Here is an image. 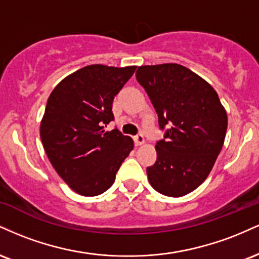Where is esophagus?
<instances>
[{"label":"esophagus","mask_w":259,"mask_h":259,"mask_svg":"<svg viewBox=\"0 0 259 259\" xmlns=\"http://www.w3.org/2000/svg\"><path fill=\"white\" fill-rule=\"evenodd\" d=\"M134 142H135V146H141V145L145 144L144 136H142L141 134H139V135H136L135 138H134Z\"/></svg>","instance_id":"34e87169"}]
</instances>
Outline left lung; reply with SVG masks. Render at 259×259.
I'll list each match as a JSON object with an SVG mask.
<instances>
[{
    "mask_svg": "<svg viewBox=\"0 0 259 259\" xmlns=\"http://www.w3.org/2000/svg\"><path fill=\"white\" fill-rule=\"evenodd\" d=\"M136 79L158 114L164 139L146 169L151 186L169 197L190 194L207 179L222 151L227 111L204 79L177 63L141 65Z\"/></svg>",
    "mask_w": 259,
    "mask_h": 259,
    "instance_id": "obj_1",
    "label": "left lung"
}]
</instances>
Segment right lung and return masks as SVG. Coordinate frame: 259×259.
I'll return each instance as SVG.
<instances>
[{
	"mask_svg": "<svg viewBox=\"0 0 259 259\" xmlns=\"http://www.w3.org/2000/svg\"><path fill=\"white\" fill-rule=\"evenodd\" d=\"M135 69L86 65L65 76L47 100L41 141L52 167L76 194L97 196L108 190L134 148L132 138L105 126L114 119V96Z\"/></svg>",
	"mask_w": 259,
	"mask_h": 259,
	"instance_id": "right-lung-1",
	"label": "right lung"
}]
</instances>
